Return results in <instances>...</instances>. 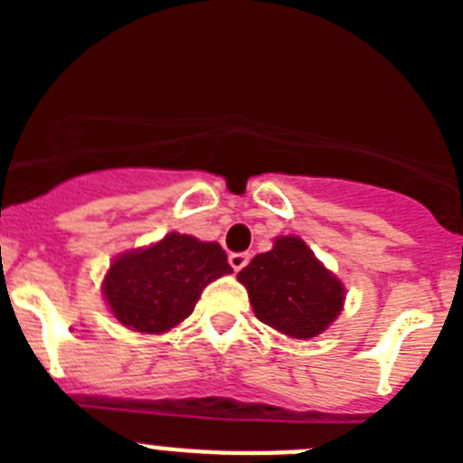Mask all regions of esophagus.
Masks as SVG:
<instances>
[{"label": "esophagus", "mask_w": 463, "mask_h": 463, "mask_svg": "<svg viewBox=\"0 0 463 463\" xmlns=\"http://www.w3.org/2000/svg\"><path fill=\"white\" fill-rule=\"evenodd\" d=\"M248 261H250V255H248V252H232V255H229V264H232L234 271H241Z\"/></svg>", "instance_id": "34e87169"}]
</instances>
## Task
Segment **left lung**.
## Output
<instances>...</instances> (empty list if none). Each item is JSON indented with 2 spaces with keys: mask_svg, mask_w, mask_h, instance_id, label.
<instances>
[{
  "mask_svg": "<svg viewBox=\"0 0 463 463\" xmlns=\"http://www.w3.org/2000/svg\"><path fill=\"white\" fill-rule=\"evenodd\" d=\"M255 315L292 338H313L336 320L343 285L297 236H280L239 271Z\"/></svg>",
  "mask_w": 463,
  "mask_h": 463,
  "instance_id": "1",
  "label": "left lung"
}]
</instances>
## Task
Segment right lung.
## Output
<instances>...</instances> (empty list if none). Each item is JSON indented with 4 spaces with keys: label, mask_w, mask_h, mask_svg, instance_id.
<instances>
[{
    "label": "right lung",
    "mask_w": 463,
    "mask_h": 463,
    "mask_svg": "<svg viewBox=\"0 0 463 463\" xmlns=\"http://www.w3.org/2000/svg\"><path fill=\"white\" fill-rule=\"evenodd\" d=\"M224 273L232 267L220 243L174 232L146 250L118 257L104 278V294L120 325L162 334L185 320L203 288Z\"/></svg>",
    "instance_id": "add662e5"
}]
</instances>
